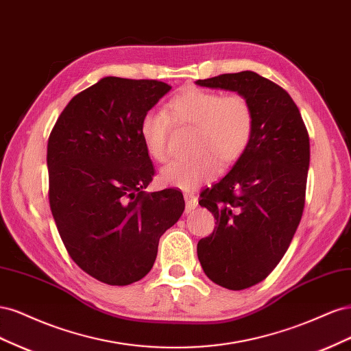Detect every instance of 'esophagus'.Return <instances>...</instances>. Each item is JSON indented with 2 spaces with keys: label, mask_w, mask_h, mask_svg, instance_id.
<instances>
[{
  "label": "esophagus",
  "mask_w": 351,
  "mask_h": 351,
  "mask_svg": "<svg viewBox=\"0 0 351 351\" xmlns=\"http://www.w3.org/2000/svg\"><path fill=\"white\" fill-rule=\"evenodd\" d=\"M184 200H186V210L187 212L193 210L197 206V197L193 193H184Z\"/></svg>",
  "instance_id": "1"
}]
</instances>
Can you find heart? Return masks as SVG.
Instances as JSON below:
<instances>
[{"instance_id":"heart-1","label":"heart","mask_w":351,"mask_h":351,"mask_svg":"<svg viewBox=\"0 0 351 351\" xmlns=\"http://www.w3.org/2000/svg\"><path fill=\"white\" fill-rule=\"evenodd\" d=\"M169 121L178 127H193L190 142L193 155L164 167L161 182L189 192L214 177L218 167L226 169L234 165L247 151L254 112L250 101L241 93L186 89L167 104L165 114L147 111L142 117L141 139L147 155L156 162H165L171 156Z\"/></svg>"}]
</instances>
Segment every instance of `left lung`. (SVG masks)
<instances>
[{"label":"left lung","mask_w":351,"mask_h":351,"mask_svg":"<svg viewBox=\"0 0 351 351\" xmlns=\"http://www.w3.org/2000/svg\"><path fill=\"white\" fill-rule=\"evenodd\" d=\"M196 84L241 93L254 112L247 151L199 200L217 219L214 232L197 243L202 268L224 289L244 290L274 271L299 227L309 134L290 95L258 73L221 74Z\"/></svg>","instance_id":"1"}]
</instances>
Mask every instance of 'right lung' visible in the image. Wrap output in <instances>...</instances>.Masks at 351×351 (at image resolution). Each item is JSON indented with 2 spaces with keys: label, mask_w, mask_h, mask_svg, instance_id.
Instances as JSON below:
<instances>
[{
  "label": "right lung",
  "mask_w": 351,
  "mask_h": 351,
  "mask_svg": "<svg viewBox=\"0 0 351 351\" xmlns=\"http://www.w3.org/2000/svg\"><path fill=\"white\" fill-rule=\"evenodd\" d=\"M171 86L104 77L76 95L49 134V206L70 258L110 285L142 280L158 243L184 210L174 189L146 193L155 169L142 117Z\"/></svg>",
  "instance_id": "1"
}]
</instances>
